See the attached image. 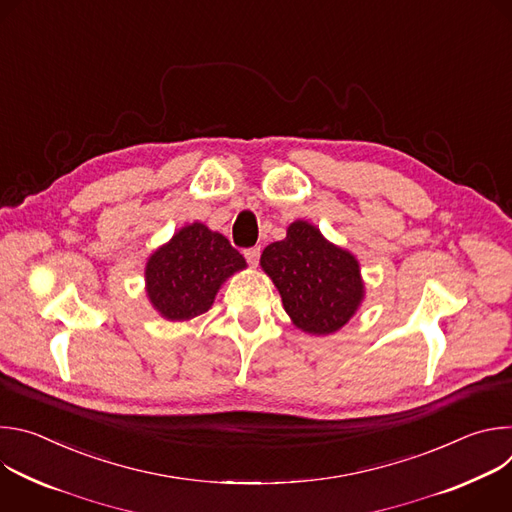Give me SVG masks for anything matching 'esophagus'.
I'll return each instance as SVG.
<instances>
[{
	"mask_svg": "<svg viewBox=\"0 0 512 512\" xmlns=\"http://www.w3.org/2000/svg\"><path fill=\"white\" fill-rule=\"evenodd\" d=\"M259 257H261V247H249V249H245V259H247V263L249 265H257L259 263Z\"/></svg>",
	"mask_w": 512,
	"mask_h": 512,
	"instance_id": "1",
	"label": "esophagus"
}]
</instances>
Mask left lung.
<instances>
[{"label":"left lung","mask_w":512,"mask_h":512,"mask_svg":"<svg viewBox=\"0 0 512 512\" xmlns=\"http://www.w3.org/2000/svg\"><path fill=\"white\" fill-rule=\"evenodd\" d=\"M261 267L279 289L285 312L310 334L336 332L362 300L356 259L304 221L289 225L283 241L265 247Z\"/></svg>","instance_id":"1"}]
</instances>
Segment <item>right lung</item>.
Returning a JSON list of instances; mask_svg holds the SVG:
<instances>
[{
	"label": "right lung",
	"instance_id": "add662e5",
	"mask_svg": "<svg viewBox=\"0 0 512 512\" xmlns=\"http://www.w3.org/2000/svg\"><path fill=\"white\" fill-rule=\"evenodd\" d=\"M245 265L227 237L194 223L150 257L145 267L148 296L164 318L190 320L204 314L221 283Z\"/></svg>",
	"mask_w": 512,
	"mask_h": 512
}]
</instances>
